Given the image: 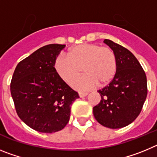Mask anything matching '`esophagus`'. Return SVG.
<instances>
[{
	"mask_svg": "<svg viewBox=\"0 0 157 157\" xmlns=\"http://www.w3.org/2000/svg\"><path fill=\"white\" fill-rule=\"evenodd\" d=\"M88 95V94L87 93H78V96H79L80 98H84V97H86V96Z\"/></svg>",
	"mask_w": 157,
	"mask_h": 157,
	"instance_id": "34e87169",
	"label": "esophagus"
}]
</instances>
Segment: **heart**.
Masks as SVG:
<instances>
[{"label":"heart","mask_w":157,"mask_h":157,"mask_svg":"<svg viewBox=\"0 0 157 157\" xmlns=\"http://www.w3.org/2000/svg\"><path fill=\"white\" fill-rule=\"evenodd\" d=\"M54 68L65 82L70 83L82 72L85 75L71 82L78 91L92 90L111 82L117 70L114 52L98 44H81L69 49L67 55L59 53L54 60Z\"/></svg>","instance_id":"b5f03b06"}]
</instances>
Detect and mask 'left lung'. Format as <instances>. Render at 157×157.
I'll return each instance as SVG.
<instances>
[{
  "mask_svg": "<svg viewBox=\"0 0 157 157\" xmlns=\"http://www.w3.org/2000/svg\"><path fill=\"white\" fill-rule=\"evenodd\" d=\"M104 42L116 55L117 70L109 85L98 91L101 100L93 112L100 124L119 129L130 124L140 114L147 97L146 75L132 52L111 40Z\"/></svg>",
  "mask_w": 157,
  "mask_h": 157,
  "instance_id": "left-lung-1",
  "label": "left lung"
}]
</instances>
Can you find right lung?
Segmentation results:
<instances>
[{
    "label": "right lung",
    "instance_id": "obj_1",
    "mask_svg": "<svg viewBox=\"0 0 157 157\" xmlns=\"http://www.w3.org/2000/svg\"><path fill=\"white\" fill-rule=\"evenodd\" d=\"M65 45L50 44L38 48L16 66L11 94L19 117L30 128L54 133L70 120L71 105L78 98L54 68V60Z\"/></svg>",
    "mask_w": 157,
    "mask_h": 157
}]
</instances>
